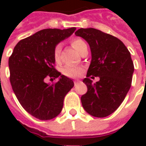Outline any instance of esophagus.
Masks as SVG:
<instances>
[{
  "mask_svg": "<svg viewBox=\"0 0 146 146\" xmlns=\"http://www.w3.org/2000/svg\"><path fill=\"white\" fill-rule=\"evenodd\" d=\"M79 83H80V80H75V81H74V84H75V85H76V84H78Z\"/></svg>",
  "mask_w": 146,
  "mask_h": 146,
  "instance_id": "obj_1",
  "label": "esophagus"
}]
</instances>
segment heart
Wrapping results in <instances>:
<instances>
[{
    "mask_svg": "<svg viewBox=\"0 0 146 146\" xmlns=\"http://www.w3.org/2000/svg\"><path fill=\"white\" fill-rule=\"evenodd\" d=\"M72 46L74 47L75 49H76L79 53L81 50L82 48L86 44L81 39H74L71 42ZM61 49H62V45L58 44L55 46L53 49V59L56 62H60V53H61ZM62 72L64 76H67L69 78H76L79 76H80L83 72V68L80 66H72V65H66L62 68Z\"/></svg>",
    "mask_w": 146,
    "mask_h": 146,
    "instance_id": "obj_1",
    "label": "heart"
}]
</instances>
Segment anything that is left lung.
<instances>
[{"instance_id": "left-lung-1", "label": "left lung", "mask_w": 146, "mask_h": 146, "mask_svg": "<svg viewBox=\"0 0 146 146\" xmlns=\"http://www.w3.org/2000/svg\"><path fill=\"white\" fill-rule=\"evenodd\" d=\"M75 34L87 41L92 55L87 77L83 80L88 91L81 97L82 106L92 116L106 117L118 109L131 88L134 71L131 53L120 40L95 28H80ZM90 75L98 76L100 80L93 85Z\"/></svg>"}]
</instances>
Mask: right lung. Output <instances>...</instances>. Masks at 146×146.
Returning <instances> with one entry per match:
<instances>
[{
	"label": "right lung",
	"instance_id": "obj_1",
	"mask_svg": "<svg viewBox=\"0 0 146 146\" xmlns=\"http://www.w3.org/2000/svg\"><path fill=\"white\" fill-rule=\"evenodd\" d=\"M76 29L37 31L20 40L9 59V80L16 98L26 111L40 120L57 117L62 110L65 96L74 87L71 79L53 67V49ZM47 77L59 80L51 85L44 81Z\"/></svg>",
	"mask_w": 146,
	"mask_h": 146
}]
</instances>
